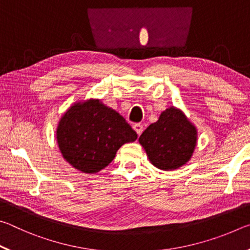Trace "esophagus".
Returning a JSON list of instances; mask_svg holds the SVG:
<instances>
[{
  "instance_id": "1",
  "label": "esophagus",
  "mask_w": 250,
  "mask_h": 250,
  "mask_svg": "<svg viewBox=\"0 0 250 250\" xmlns=\"http://www.w3.org/2000/svg\"><path fill=\"white\" fill-rule=\"evenodd\" d=\"M133 129H134L135 132L138 133V135H140L142 133V131H143V125L141 124H134Z\"/></svg>"
}]
</instances>
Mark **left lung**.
Masks as SVG:
<instances>
[{"instance_id":"left-lung-1","label":"left lung","mask_w":250,"mask_h":250,"mask_svg":"<svg viewBox=\"0 0 250 250\" xmlns=\"http://www.w3.org/2000/svg\"><path fill=\"white\" fill-rule=\"evenodd\" d=\"M151 163L161 170H175L191 159L196 130L180 110L167 109L139 138Z\"/></svg>"}]
</instances>
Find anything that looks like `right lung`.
Listing matches in <instances>:
<instances>
[{
	"label": "right lung",
	"instance_id": "right-lung-1",
	"mask_svg": "<svg viewBox=\"0 0 250 250\" xmlns=\"http://www.w3.org/2000/svg\"><path fill=\"white\" fill-rule=\"evenodd\" d=\"M138 134L124 117L98 100L77 104L59 122L57 141L62 156L77 170L96 173L115 159L117 151Z\"/></svg>",
	"mask_w": 250,
	"mask_h": 250
}]
</instances>
